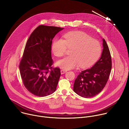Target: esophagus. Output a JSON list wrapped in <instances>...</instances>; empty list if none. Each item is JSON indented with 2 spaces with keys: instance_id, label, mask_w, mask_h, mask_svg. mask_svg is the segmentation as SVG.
Returning <instances> with one entry per match:
<instances>
[{
  "instance_id": "obj_1",
  "label": "esophagus",
  "mask_w": 129,
  "mask_h": 129,
  "mask_svg": "<svg viewBox=\"0 0 129 129\" xmlns=\"http://www.w3.org/2000/svg\"><path fill=\"white\" fill-rule=\"evenodd\" d=\"M67 72V70H65V69H62L61 70V74H64V73H66Z\"/></svg>"
}]
</instances>
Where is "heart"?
Returning <instances> with one entry per match:
<instances>
[{
    "mask_svg": "<svg viewBox=\"0 0 129 129\" xmlns=\"http://www.w3.org/2000/svg\"><path fill=\"white\" fill-rule=\"evenodd\" d=\"M64 39H57L52 45L55 56H64L67 48L71 49L70 56L57 62V65L65 69L77 67H89L99 58L102 52L100 42L81 31L69 32L64 36Z\"/></svg>",
    "mask_w": 129,
    "mask_h": 129,
    "instance_id": "b5f03b06",
    "label": "heart"
}]
</instances>
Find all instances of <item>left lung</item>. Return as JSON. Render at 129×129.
Masks as SVG:
<instances>
[{"label": "left lung", "mask_w": 129, "mask_h": 129, "mask_svg": "<svg viewBox=\"0 0 129 129\" xmlns=\"http://www.w3.org/2000/svg\"><path fill=\"white\" fill-rule=\"evenodd\" d=\"M103 50L101 58L91 68L82 71L73 85V90L79 95L91 98L104 89L112 68V60L109 47L103 39Z\"/></svg>", "instance_id": "obj_1"}]
</instances>
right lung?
Masks as SVG:
<instances>
[{"label":"right lung","instance_id":"right-lung-1","mask_svg":"<svg viewBox=\"0 0 129 129\" xmlns=\"http://www.w3.org/2000/svg\"><path fill=\"white\" fill-rule=\"evenodd\" d=\"M64 28L40 25L30 34L20 62L23 85L33 94L43 97L56 91L60 69L53 67L51 44L54 37Z\"/></svg>","mask_w":129,"mask_h":129}]
</instances>
